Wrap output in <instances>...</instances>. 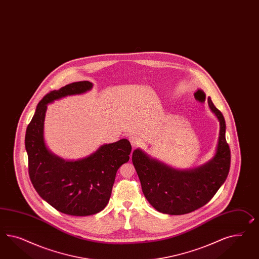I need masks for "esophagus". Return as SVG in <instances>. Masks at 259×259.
<instances>
[{
    "label": "esophagus",
    "mask_w": 259,
    "mask_h": 259,
    "mask_svg": "<svg viewBox=\"0 0 259 259\" xmlns=\"http://www.w3.org/2000/svg\"><path fill=\"white\" fill-rule=\"evenodd\" d=\"M129 141H130V143H131V145H132L133 148L138 147L140 144V139L138 137H136V136H130L129 137Z\"/></svg>",
    "instance_id": "1"
}]
</instances>
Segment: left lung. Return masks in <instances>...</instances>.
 <instances>
[{"mask_svg": "<svg viewBox=\"0 0 259 259\" xmlns=\"http://www.w3.org/2000/svg\"><path fill=\"white\" fill-rule=\"evenodd\" d=\"M208 105L220 121V136L214 157L198 168L175 169L151 158L137 149L132 161L148 202L157 211L184 215L209 202L227 178L230 169V148L225 139V120L222 112L208 98Z\"/></svg>", "mask_w": 259, "mask_h": 259, "instance_id": "obj_1", "label": "left lung"}]
</instances>
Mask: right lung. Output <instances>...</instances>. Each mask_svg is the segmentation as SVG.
Listing matches in <instances>:
<instances>
[{
  "instance_id": "obj_1",
  "label": "right lung",
  "mask_w": 259,
  "mask_h": 259,
  "mask_svg": "<svg viewBox=\"0 0 259 259\" xmlns=\"http://www.w3.org/2000/svg\"><path fill=\"white\" fill-rule=\"evenodd\" d=\"M92 89L89 81L51 91L38 103L25 134L29 176L36 192L54 208L70 216H90L105 208L118 168L129 160L131 144L125 139L105 144L90 156L64 160L45 144L43 130L47 105Z\"/></svg>"
}]
</instances>
